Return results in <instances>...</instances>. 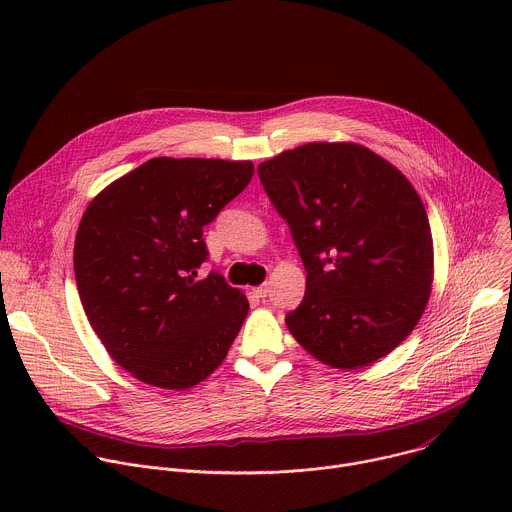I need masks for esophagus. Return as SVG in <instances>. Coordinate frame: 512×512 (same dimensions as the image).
Returning <instances> with one entry per match:
<instances>
[{
	"instance_id": "esophagus-1",
	"label": "esophagus",
	"mask_w": 512,
	"mask_h": 512,
	"mask_svg": "<svg viewBox=\"0 0 512 512\" xmlns=\"http://www.w3.org/2000/svg\"><path fill=\"white\" fill-rule=\"evenodd\" d=\"M253 294L263 300V298H267V294H269V287H267V285H259V287L253 289Z\"/></svg>"
}]
</instances>
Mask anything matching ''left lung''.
<instances>
[{"instance_id":"8db88e82","label":"left lung","mask_w":512,"mask_h":512,"mask_svg":"<svg viewBox=\"0 0 512 512\" xmlns=\"http://www.w3.org/2000/svg\"><path fill=\"white\" fill-rule=\"evenodd\" d=\"M308 271L294 338L334 369H360L419 322L433 279L427 212L409 180L356 143H306L257 168Z\"/></svg>"}]
</instances>
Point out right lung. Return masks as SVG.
<instances>
[{"label": "right lung", "instance_id": "add662e5", "mask_svg": "<svg viewBox=\"0 0 512 512\" xmlns=\"http://www.w3.org/2000/svg\"><path fill=\"white\" fill-rule=\"evenodd\" d=\"M251 162L154 158L107 186L85 210L75 279L111 358L135 379L188 389L221 364L249 302L210 271L202 229L253 178Z\"/></svg>", "mask_w": 512, "mask_h": 512}]
</instances>
